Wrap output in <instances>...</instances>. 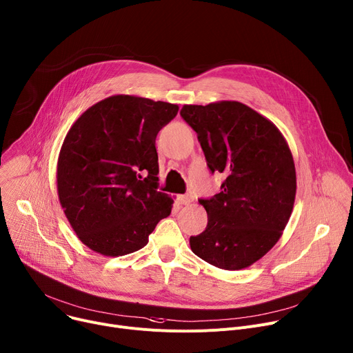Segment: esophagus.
<instances>
[{
	"label": "esophagus",
	"mask_w": 353,
	"mask_h": 353,
	"mask_svg": "<svg viewBox=\"0 0 353 353\" xmlns=\"http://www.w3.org/2000/svg\"><path fill=\"white\" fill-rule=\"evenodd\" d=\"M177 201H179V204H181V205H189V204L192 203V199H190L189 196H179Z\"/></svg>",
	"instance_id": "esophagus-1"
}]
</instances>
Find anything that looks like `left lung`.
Wrapping results in <instances>:
<instances>
[{
	"instance_id": "8db88e82",
	"label": "left lung",
	"mask_w": 353,
	"mask_h": 353,
	"mask_svg": "<svg viewBox=\"0 0 353 353\" xmlns=\"http://www.w3.org/2000/svg\"><path fill=\"white\" fill-rule=\"evenodd\" d=\"M180 114L197 133L210 170L227 176L219 194L200 200L208 221L190 237L192 251L221 270L247 268L278 243L291 217V149L270 119L237 101L184 105Z\"/></svg>"
}]
</instances>
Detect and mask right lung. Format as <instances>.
<instances>
[{"label": "right lung", "instance_id": "add662e5", "mask_svg": "<svg viewBox=\"0 0 353 353\" xmlns=\"http://www.w3.org/2000/svg\"><path fill=\"white\" fill-rule=\"evenodd\" d=\"M179 106L113 95L86 109L68 130L58 156L57 190L78 239L119 256L143 248L173 200L157 192L156 136Z\"/></svg>", "mask_w": 353, "mask_h": 353}]
</instances>
